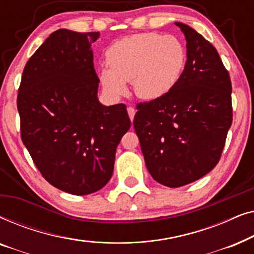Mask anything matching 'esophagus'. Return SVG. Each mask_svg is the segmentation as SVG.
Wrapping results in <instances>:
<instances>
[{"label": "esophagus", "instance_id": "34e87169", "mask_svg": "<svg viewBox=\"0 0 254 254\" xmlns=\"http://www.w3.org/2000/svg\"><path fill=\"white\" fill-rule=\"evenodd\" d=\"M127 112H128V116H129V118H130V120L133 121L134 120V116H135V112H136V111H135V109L134 107H128L127 109Z\"/></svg>", "mask_w": 254, "mask_h": 254}]
</instances>
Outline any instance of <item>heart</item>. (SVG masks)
Here are the masks:
<instances>
[{
	"instance_id": "1",
	"label": "heart",
	"mask_w": 254,
	"mask_h": 254,
	"mask_svg": "<svg viewBox=\"0 0 254 254\" xmlns=\"http://www.w3.org/2000/svg\"><path fill=\"white\" fill-rule=\"evenodd\" d=\"M110 67L99 70V79L112 97L126 93L133 82L135 95L144 100L164 96L179 81L186 64V50L175 36L148 32L123 38L106 52Z\"/></svg>"
}]
</instances>
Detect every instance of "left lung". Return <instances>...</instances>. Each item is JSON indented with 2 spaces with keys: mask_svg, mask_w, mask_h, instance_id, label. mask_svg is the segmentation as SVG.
<instances>
[{
  "mask_svg": "<svg viewBox=\"0 0 254 254\" xmlns=\"http://www.w3.org/2000/svg\"><path fill=\"white\" fill-rule=\"evenodd\" d=\"M187 60L166 95L137 104L134 128L156 182L180 187L210 172L220 161L232 124L231 81L216 48L186 24Z\"/></svg>",
  "mask_w": 254,
  "mask_h": 254,
  "instance_id": "left-lung-1",
  "label": "left lung"
}]
</instances>
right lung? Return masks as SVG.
Masks as SVG:
<instances>
[{
  "instance_id": "obj_1",
  "label": "right lung",
  "mask_w": 254,
  "mask_h": 254,
  "mask_svg": "<svg viewBox=\"0 0 254 254\" xmlns=\"http://www.w3.org/2000/svg\"><path fill=\"white\" fill-rule=\"evenodd\" d=\"M99 32L55 31L24 68L17 97L20 136L51 185L95 193L113 173L118 144L130 127L126 105L99 103L91 44Z\"/></svg>"
}]
</instances>
